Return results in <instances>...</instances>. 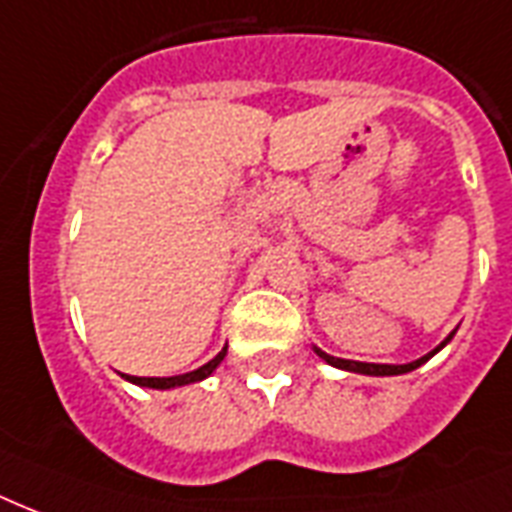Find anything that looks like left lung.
<instances>
[{"label":"left lung","mask_w":512,"mask_h":512,"mask_svg":"<svg viewBox=\"0 0 512 512\" xmlns=\"http://www.w3.org/2000/svg\"><path fill=\"white\" fill-rule=\"evenodd\" d=\"M451 336L449 339L441 344V347H446V344L451 342ZM441 347H435L433 352H427L425 358H419L414 360V363H406V366H384V363H358V360H342V358H334V355H326V352H320L315 350L320 355V358L326 360V363H331V366L336 368H344V371H355V374H368V376H395V374H406V371H414V368H419L425 360H430L435 355V352L441 350Z\"/></svg>","instance_id":"1"}]
</instances>
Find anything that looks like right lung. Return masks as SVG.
<instances>
[{
  "label": "right lung",
  "instance_id": "add662e5",
  "mask_svg": "<svg viewBox=\"0 0 512 512\" xmlns=\"http://www.w3.org/2000/svg\"><path fill=\"white\" fill-rule=\"evenodd\" d=\"M227 355V347L216 355L213 360H208L205 366H200L197 371H189V374H178V376H125L133 384H141V387H154V390H168V387H181V384H192L200 382L205 376L213 374V368L219 366L221 360Z\"/></svg>",
  "mask_w": 512,
  "mask_h": 512
}]
</instances>
